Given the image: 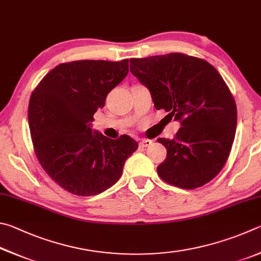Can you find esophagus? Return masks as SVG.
<instances>
[{
  "instance_id": "esophagus-1",
  "label": "esophagus",
  "mask_w": 261,
  "mask_h": 261,
  "mask_svg": "<svg viewBox=\"0 0 261 261\" xmlns=\"http://www.w3.org/2000/svg\"><path fill=\"white\" fill-rule=\"evenodd\" d=\"M151 144H152V141L151 140H142L140 142V147L141 148H148Z\"/></svg>"
}]
</instances>
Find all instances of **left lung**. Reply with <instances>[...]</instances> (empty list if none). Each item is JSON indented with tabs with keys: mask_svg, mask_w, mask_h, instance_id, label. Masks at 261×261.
<instances>
[{
	"mask_svg": "<svg viewBox=\"0 0 261 261\" xmlns=\"http://www.w3.org/2000/svg\"><path fill=\"white\" fill-rule=\"evenodd\" d=\"M129 63L154 108L181 125L174 139L157 140L167 150L158 175L184 189L207 184L225 166L236 132V104L222 76L204 59L180 53Z\"/></svg>",
	"mask_w": 261,
	"mask_h": 261,
	"instance_id": "left-lung-1",
	"label": "left lung"
}]
</instances>
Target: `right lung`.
Masks as SVG:
<instances>
[{"mask_svg": "<svg viewBox=\"0 0 261 261\" xmlns=\"http://www.w3.org/2000/svg\"><path fill=\"white\" fill-rule=\"evenodd\" d=\"M127 73L128 59L59 64L31 95L29 125L35 154L68 193L94 196L109 189L139 148L128 135L111 140L91 129L95 112Z\"/></svg>", "mask_w": 261, "mask_h": 261, "instance_id": "right-lung-1", "label": "right lung"}]
</instances>
